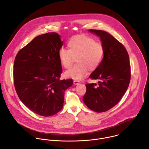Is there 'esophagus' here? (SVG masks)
Listing matches in <instances>:
<instances>
[{"label":"esophagus","instance_id":"esophagus-1","mask_svg":"<svg viewBox=\"0 0 149 149\" xmlns=\"http://www.w3.org/2000/svg\"><path fill=\"white\" fill-rule=\"evenodd\" d=\"M80 83V81H78V80H74V84H75V85H78V84H79Z\"/></svg>","mask_w":149,"mask_h":149}]
</instances>
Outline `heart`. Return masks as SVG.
Segmentation results:
<instances>
[{
    "mask_svg": "<svg viewBox=\"0 0 149 149\" xmlns=\"http://www.w3.org/2000/svg\"><path fill=\"white\" fill-rule=\"evenodd\" d=\"M70 49L62 48L58 56L62 65L70 68L77 58L78 63L65 72V75L74 79H81L88 72L95 70L100 64L104 55L101 44L87 35L74 36L68 42Z\"/></svg>",
    "mask_w": 149,
    "mask_h": 149,
    "instance_id": "1",
    "label": "heart"
}]
</instances>
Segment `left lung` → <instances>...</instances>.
Masks as SVG:
<instances>
[{"mask_svg": "<svg viewBox=\"0 0 149 149\" xmlns=\"http://www.w3.org/2000/svg\"><path fill=\"white\" fill-rule=\"evenodd\" d=\"M100 37L104 57L99 66L90 75L99 79L98 84H86L82 100L97 113L107 111L120 101L129 87L131 78L129 56L123 45L104 31L90 29Z\"/></svg>", "mask_w": 149, "mask_h": 149, "instance_id": "8db88e82", "label": "left lung"}]
</instances>
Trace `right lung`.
Wrapping results in <instances>:
<instances>
[{
	"instance_id": "1",
	"label": "right lung",
	"mask_w": 149,
	"mask_h": 149,
	"mask_svg": "<svg viewBox=\"0 0 149 149\" xmlns=\"http://www.w3.org/2000/svg\"><path fill=\"white\" fill-rule=\"evenodd\" d=\"M62 45L56 33L40 35L21 49L15 59L16 93L29 110L42 116H52L62 110L65 91L73 84L72 79H60L58 52Z\"/></svg>"
}]
</instances>
